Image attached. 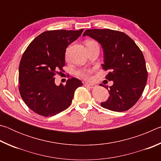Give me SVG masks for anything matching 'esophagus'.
<instances>
[{"mask_svg":"<svg viewBox=\"0 0 161 161\" xmlns=\"http://www.w3.org/2000/svg\"><path fill=\"white\" fill-rule=\"evenodd\" d=\"M84 85L90 87V88H94V87L96 86L94 84H92V83H84Z\"/></svg>","mask_w":161,"mask_h":161,"instance_id":"obj_1","label":"esophagus"}]
</instances>
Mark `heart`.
<instances>
[{"instance_id": "b5f03b06", "label": "heart", "mask_w": 161, "mask_h": 161, "mask_svg": "<svg viewBox=\"0 0 161 161\" xmlns=\"http://www.w3.org/2000/svg\"><path fill=\"white\" fill-rule=\"evenodd\" d=\"M92 42H94V41H88L86 44ZM91 73H92V70H90V69H81V70L78 71L77 75L79 76H80L81 77L84 78V79H90Z\"/></svg>"}]
</instances>
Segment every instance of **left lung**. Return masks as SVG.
Masks as SVG:
<instances>
[{
  "mask_svg": "<svg viewBox=\"0 0 161 161\" xmlns=\"http://www.w3.org/2000/svg\"><path fill=\"white\" fill-rule=\"evenodd\" d=\"M86 35L102 45V66L103 69L109 70L106 79L114 82L108 90L110 96L105 102L101 103V106L118 112L129 110L139 99L148 79L142 52L124 32L109 29H89L84 32L83 36Z\"/></svg>",
  "mask_w": 161,
  "mask_h": 161,
  "instance_id": "1",
  "label": "left lung"
}]
</instances>
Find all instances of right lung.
<instances>
[{
	"instance_id": "right-lung-1",
	"label": "right lung",
	"mask_w": 161,
	"mask_h": 161,
	"mask_svg": "<svg viewBox=\"0 0 161 161\" xmlns=\"http://www.w3.org/2000/svg\"><path fill=\"white\" fill-rule=\"evenodd\" d=\"M83 31H45L35 37L24 52L19 65V92L35 113L53 116L67 109L76 89L83 85L75 77L69 79L65 85L54 83V75L63 71L67 47Z\"/></svg>"
}]
</instances>
